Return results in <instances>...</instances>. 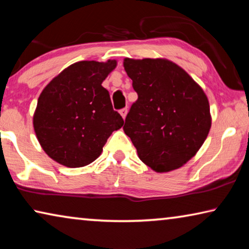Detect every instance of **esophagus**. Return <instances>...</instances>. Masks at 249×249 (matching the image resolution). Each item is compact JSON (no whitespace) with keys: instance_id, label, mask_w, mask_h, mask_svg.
Segmentation results:
<instances>
[{"instance_id":"34e87169","label":"esophagus","mask_w":249,"mask_h":249,"mask_svg":"<svg viewBox=\"0 0 249 249\" xmlns=\"http://www.w3.org/2000/svg\"><path fill=\"white\" fill-rule=\"evenodd\" d=\"M127 112H128V109H127V107H124V108H122V109H120V114L122 115V117H123V119H125V117H126V115H127Z\"/></svg>"}]
</instances>
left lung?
I'll return each mask as SVG.
<instances>
[{
    "mask_svg": "<svg viewBox=\"0 0 249 249\" xmlns=\"http://www.w3.org/2000/svg\"><path fill=\"white\" fill-rule=\"evenodd\" d=\"M138 99L125 120L124 132L138 157L156 172L187 163L208 137L212 117L202 88L165 58H125Z\"/></svg>",
    "mask_w": 249,
    "mask_h": 249,
    "instance_id": "8db88e82",
    "label": "left lung"
}]
</instances>
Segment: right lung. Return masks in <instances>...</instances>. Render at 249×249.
<instances>
[{"mask_svg": "<svg viewBox=\"0 0 249 249\" xmlns=\"http://www.w3.org/2000/svg\"><path fill=\"white\" fill-rule=\"evenodd\" d=\"M117 61H79L62 70L41 93L33 125L41 148L69 168L93 162L124 121L113 109L102 82Z\"/></svg>", "mask_w": 249, "mask_h": 249, "instance_id": "add662e5", "label": "right lung"}]
</instances>
